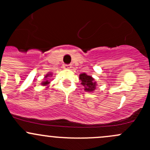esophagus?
Masks as SVG:
<instances>
[{"instance_id":"obj_1","label":"esophagus","mask_w":150,"mask_h":150,"mask_svg":"<svg viewBox=\"0 0 150 150\" xmlns=\"http://www.w3.org/2000/svg\"><path fill=\"white\" fill-rule=\"evenodd\" d=\"M62 67L64 69H69L71 68L70 64H64Z\"/></svg>"}]
</instances>
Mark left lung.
<instances>
[{
  "mask_svg": "<svg viewBox=\"0 0 150 150\" xmlns=\"http://www.w3.org/2000/svg\"><path fill=\"white\" fill-rule=\"evenodd\" d=\"M79 79L81 81V85L84 87V91L86 92H93L96 88V81L90 75L86 73H81L79 75Z\"/></svg>",
  "mask_w": 150,
  "mask_h": 150,
  "instance_id": "left-lung-1",
  "label": "left lung"
}]
</instances>
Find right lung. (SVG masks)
I'll return each instance as SVG.
<instances>
[{
    "mask_svg": "<svg viewBox=\"0 0 150 150\" xmlns=\"http://www.w3.org/2000/svg\"><path fill=\"white\" fill-rule=\"evenodd\" d=\"M51 76H52V73H51V72H48V74H46V76L44 77L45 81H43V82L41 83V86H47V87H46V88H48V86H48V85L50 84L49 81H48V78H51Z\"/></svg>",
    "mask_w": 150,
    "mask_h": 150,
    "instance_id": "1",
    "label": "right lung"
}]
</instances>
